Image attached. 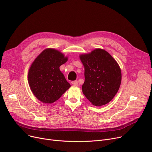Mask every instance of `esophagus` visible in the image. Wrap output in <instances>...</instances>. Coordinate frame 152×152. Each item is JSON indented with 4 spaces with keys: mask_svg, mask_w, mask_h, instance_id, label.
<instances>
[{
    "mask_svg": "<svg viewBox=\"0 0 152 152\" xmlns=\"http://www.w3.org/2000/svg\"><path fill=\"white\" fill-rule=\"evenodd\" d=\"M71 84L74 85V86H78V83H77V81H72L71 82Z\"/></svg>",
    "mask_w": 152,
    "mask_h": 152,
    "instance_id": "34e87169",
    "label": "esophagus"
}]
</instances>
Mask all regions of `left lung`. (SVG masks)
I'll list each match as a JSON object with an SVG mask.
<instances>
[{
  "instance_id": "left-lung-1",
  "label": "left lung",
  "mask_w": 152,
  "mask_h": 152,
  "mask_svg": "<svg viewBox=\"0 0 152 152\" xmlns=\"http://www.w3.org/2000/svg\"><path fill=\"white\" fill-rule=\"evenodd\" d=\"M84 66L86 97L95 106L109 103L118 92L121 82V72L116 61L108 52L97 49L79 56Z\"/></svg>"
}]
</instances>
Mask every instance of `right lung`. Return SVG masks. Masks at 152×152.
Here are the masks:
<instances>
[{
  "label": "right lung",
  "mask_w": 152,
  "mask_h": 152,
  "mask_svg": "<svg viewBox=\"0 0 152 152\" xmlns=\"http://www.w3.org/2000/svg\"><path fill=\"white\" fill-rule=\"evenodd\" d=\"M68 57L53 49H47L34 60L28 72V83L34 96L45 103H52L60 99L70 84L60 66Z\"/></svg>",
  "instance_id": "obj_1"
}]
</instances>
